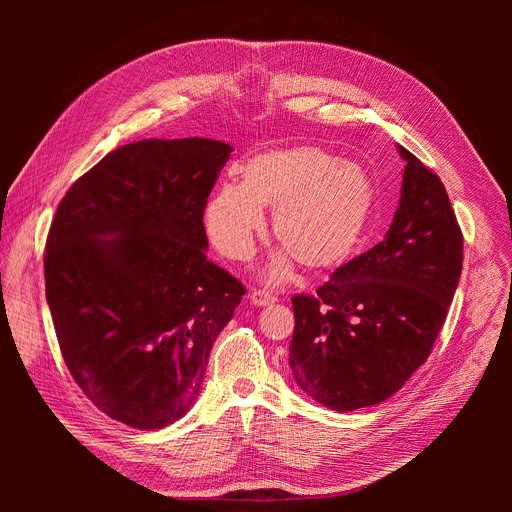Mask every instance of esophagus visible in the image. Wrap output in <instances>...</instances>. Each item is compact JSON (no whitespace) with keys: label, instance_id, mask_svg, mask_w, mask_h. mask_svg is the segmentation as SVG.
<instances>
[{"label":"esophagus","instance_id":"1","mask_svg":"<svg viewBox=\"0 0 512 512\" xmlns=\"http://www.w3.org/2000/svg\"><path fill=\"white\" fill-rule=\"evenodd\" d=\"M275 302H277V298L273 294H269V291H265V289H253L251 291V304L253 306L265 308V306H271Z\"/></svg>","mask_w":512,"mask_h":512}]
</instances>
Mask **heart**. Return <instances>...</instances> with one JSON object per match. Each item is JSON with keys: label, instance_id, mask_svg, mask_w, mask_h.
<instances>
[{"label": "heart", "instance_id": "1", "mask_svg": "<svg viewBox=\"0 0 512 512\" xmlns=\"http://www.w3.org/2000/svg\"><path fill=\"white\" fill-rule=\"evenodd\" d=\"M281 243L267 267L269 281L289 275L294 259L310 271L348 261L362 245L377 208L371 172L316 143L265 148L241 166V184L223 182L204 206V229L225 257L243 261L265 229Z\"/></svg>", "mask_w": 512, "mask_h": 512}]
</instances>
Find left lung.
Listing matches in <instances>:
<instances>
[{
	"label": "left lung",
	"mask_w": 512,
	"mask_h": 512,
	"mask_svg": "<svg viewBox=\"0 0 512 512\" xmlns=\"http://www.w3.org/2000/svg\"><path fill=\"white\" fill-rule=\"evenodd\" d=\"M401 198L385 239L296 296L289 369L334 411L377 405L421 367L462 273V231L448 192L403 145Z\"/></svg>",
	"instance_id": "left-lung-1"
}]
</instances>
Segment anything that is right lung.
<instances>
[{
	"mask_svg": "<svg viewBox=\"0 0 512 512\" xmlns=\"http://www.w3.org/2000/svg\"><path fill=\"white\" fill-rule=\"evenodd\" d=\"M204 137L141 139L70 186L52 221L46 302L66 367L111 419L162 429L196 403L245 287L206 259V198L231 156Z\"/></svg>",
	"mask_w": 512,
	"mask_h": 512,
	"instance_id": "right-lung-1",
	"label": "right lung"
}]
</instances>
